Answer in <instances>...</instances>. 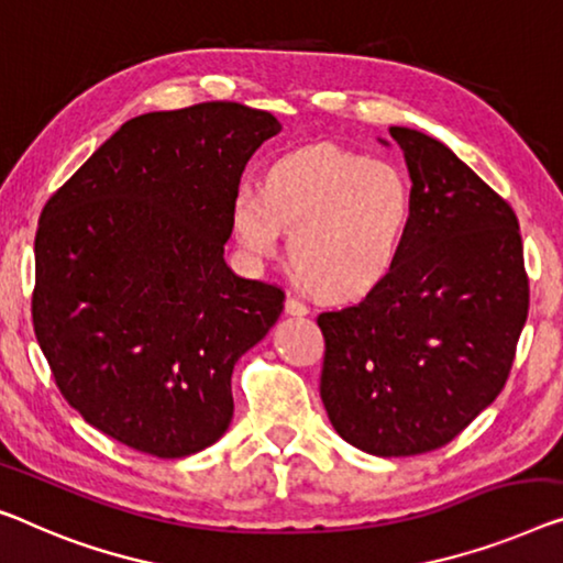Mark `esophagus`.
Masks as SVG:
<instances>
[{
    "label": "esophagus",
    "instance_id": "34e87169",
    "mask_svg": "<svg viewBox=\"0 0 563 563\" xmlns=\"http://www.w3.org/2000/svg\"><path fill=\"white\" fill-rule=\"evenodd\" d=\"M308 306L303 303V300H300V298H288V300H285V313H288V316H308Z\"/></svg>",
    "mask_w": 563,
    "mask_h": 563
}]
</instances>
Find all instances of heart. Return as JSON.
I'll list each match as a JSON object with an SVG mask.
<instances>
[{
    "label": "heart",
    "mask_w": 563,
    "mask_h": 563,
    "mask_svg": "<svg viewBox=\"0 0 563 563\" xmlns=\"http://www.w3.org/2000/svg\"><path fill=\"white\" fill-rule=\"evenodd\" d=\"M412 222V191L397 166L318 144L275 162L263 189L242 184L232 230L253 260L278 253L283 228L290 257L318 292L358 298L397 265Z\"/></svg>",
    "instance_id": "1"
}]
</instances>
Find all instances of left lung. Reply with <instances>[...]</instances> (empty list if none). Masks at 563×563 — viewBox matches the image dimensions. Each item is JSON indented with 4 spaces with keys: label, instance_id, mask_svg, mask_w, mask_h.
Segmentation results:
<instances>
[{
    "label": "left lung",
    "instance_id": "left-lung-1",
    "mask_svg": "<svg viewBox=\"0 0 563 563\" xmlns=\"http://www.w3.org/2000/svg\"><path fill=\"white\" fill-rule=\"evenodd\" d=\"M412 179L394 271L362 303L318 316L333 430L379 457L438 450L506 387L528 316L518 220L442 141L391 125Z\"/></svg>",
    "mask_w": 563,
    "mask_h": 563
}]
</instances>
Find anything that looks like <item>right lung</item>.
Returning <instances> with one entry per match:
<instances>
[{"label":"right lung","instance_id":"right-lung-1","mask_svg":"<svg viewBox=\"0 0 563 563\" xmlns=\"http://www.w3.org/2000/svg\"><path fill=\"white\" fill-rule=\"evenodd\" d=\"M273 113L199 103L123 123L42 209L32 323L88 424L164 460L228 432L232 368L285 292L224 263L250 156Z\"/></svg>","mask_w":563,"mask_h":563}]
</instances>
